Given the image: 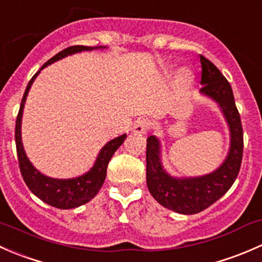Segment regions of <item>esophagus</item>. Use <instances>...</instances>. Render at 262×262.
Returning <instances> with one entry per match:
<instances>
[{"instance_id": "esophagus-1", "label": "esophagus", "mask_w": 262, "mask_h": 262, "mask_svg": "<svg viewBox=\"0 0 262 262\" xmlns=\"http://www.w3.org/2000/svg\"><path fill=\"white\" fill-rule=\"evenodd\" d=\"M147 128H149V121L145 118H139L137 121H135L134 126H132V131L136 134H145Z\"/></svg>"}]
</instances>
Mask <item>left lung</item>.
I'll use <instances>...</instances> for the list:
<instances>
[{
	"mask_svg": "<svg viewBox=\"0 0 262 262\" xmlns=\"http://www.w3.org/2000/svg\"><path fill=\"white\" fill-rule=\"evenodd\" d=\"M201 64L199 92L217 102L230 128V151L222 165L203 177L174 178L163 168L158 137L151 135L146 145V183L151 195L163 207L182 214L204 211L225 195L238 175L244 154V131L231 84L203 55H201Z\"/></svg>",
	"mask_w": 262,
	"mask_h": 262,
	"instance_id": "left-lung-1",
	"label": "left lung"
}]
</instances>
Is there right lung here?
<instances>
[{"instance_id":"right-lung-1","label":"right lung","mask_w":262,"mask_h":262,"mask_svg":"<svg viewBox=\"0 0 262 262\" xmlns=\"http://www.w3.org/2000/svg\"><path fill=\"white\" fill-rule=\"evenodd\" d=\"M106 47H84V45H74V47H69L67 49L61 50L53 58L49 59L44 66L40 68L44 69L45 67L50 66L54 61L60 60V59L66 58V56L72 55V54L80 53V51L85 50H93V49H102ZM40 71L31 78L29 82L28 87H26L25 93H24L23 101H21L20 110H18L17 118H16V128H15V141H16V151H17L18 158V165H20L21 175L24 178V182L29 187L32 193L41 199L42 202L48 203L49 206L55 207L59 209H71L79 207L82 204H85L96 196L99 189L103 185L104 179H106L107 174V165H108L110 160L115 154V151L122 145L125 141L126 135H121V136L116 137L107 142L102 150L99 151L97 160L92 169L85 174L80 175L78 178H72V179H54L49 178L47 175L41 174L37 169H35L30 163V160L26 156L25 150L23 146V140H21V120H23V112L24 106H25L26 97H28L29 91H30L31 84L34 83L35 78L37 77Z\"/></svg>"}]
</instances>
